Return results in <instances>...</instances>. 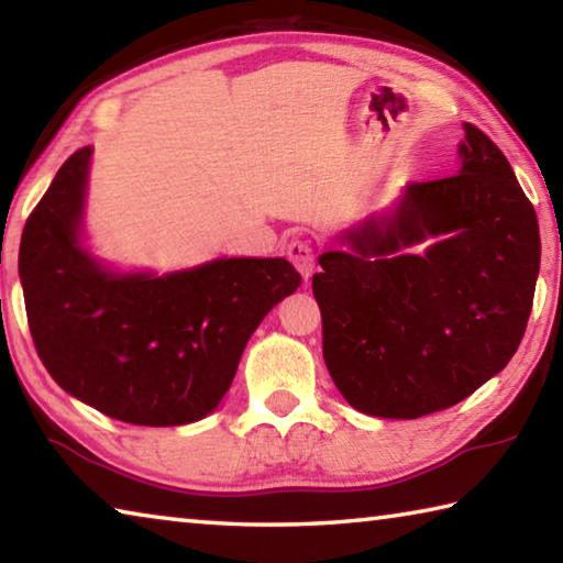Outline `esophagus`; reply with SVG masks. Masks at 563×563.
I'll return each mask as SVG.
<instances>
[{
  "label": "esophagus",
  "mask_w": 563,
  "mask_h": 563,
  "mask_svg": "<svg viewBox=\"0 0 563 563\" xmlns=\"http://www.w3.org/2000/svg\"><path fill=\"white\" fill-rule=\"evenodd\" d=\"M288 258L292 261V265L298 268L305 280L316 273V251H312V245L308 241H292L288 245Z\"/></svg>",
  "instance_id": "1"
}]
</instances>
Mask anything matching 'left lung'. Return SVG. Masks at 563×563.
I'll use <instances>...</instances> for the list:
<instances>
[{
  "label": "left lung",
  "mask_w": 563,
  "mask_h": 563,
  "mask_svg": "<svg viewBox=\"0 0 563 563\" xmlns=\"http://www.w3.org/2000/svg\"><path fill=\"white\" fill-rule=\"evenodd\" d=\"M450 178L397 201L320 253L322 357L357 412L417 419L499 375L527 330L541 238L507 156L464 123Z\"/></svg>",
  "instance_id": "left-lung-1"
}]
</instances>
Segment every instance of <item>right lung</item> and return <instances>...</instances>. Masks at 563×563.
I'll return each mask as SVG.
<instances>
[{
	"instance_id": "obj_1",
	"label": "right lung",
	"mask_w": 563,
	"mask_h": 563,
	"mask_svg": "<svg viewBox=\"0 0 563 563\" xmlns=\"http://www.w3.org/2000/svg\"><path fill=\"white\" fill-rule=\"evenodd\" d=\"M93 146L66 158L19 245L36 352L66 395L144 427L198 422L221 405L247 340L300 285L285 258H213L119 271L89 247Z\"/></svg>"
}]
</instances>
